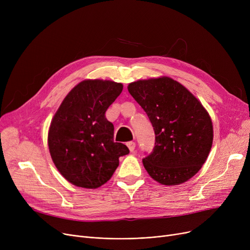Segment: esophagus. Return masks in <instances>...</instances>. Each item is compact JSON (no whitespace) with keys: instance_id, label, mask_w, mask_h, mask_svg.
<instances>
[{"instance_id":"34e87169","label":"esophagus","mask_w":250,"mask_h":250,"mask_svg":"<svg viewBox=\"0 0 250 250\" xmlns=\"http://www.w3.org/2000/svg\"><path fill=\"white\" fill-rule=\"evenodd\" d=\"M126 146H127V148L129 149L130 152H134V150L136 148V143L135 142H127Z\"/></svg>"}]
</instances>
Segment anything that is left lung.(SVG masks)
<instances>
[{"label":"left lung","instance_id":"8db88e82","mask_svg":"<svg viewBox=\"0 0 250 250\" xmlns=\"http://www.w3.org/2000/svg\"><path fill=\"white\" fill-rule=\"evenodd\" d=\"M145 110L155 132L153 152L143 159L149 175L177 186L198 173L213 144V123L200 100L169 77L139 80L127 86Z\"/></svg>","mask_w":250,"mask_h":250}]
</instances>
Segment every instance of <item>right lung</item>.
<instances>
[{"instance_id": "right-lung-1", "label": "right lung", "mask_w": 250, "mask_h": 250, "mask_svg": "<svg viewBox=\"0 0 250 250\" xmlns=\"http://www.w3.org/2000/svg\"><path fill=\"white\" fill-rule=\"evenodd\" d=\"M123 84L84 80L64 97L48 129V149L57 169L72 185L94 189L107 182L129 153L113 141V125L105 117Z\"/></svg>"}]
</instances>
